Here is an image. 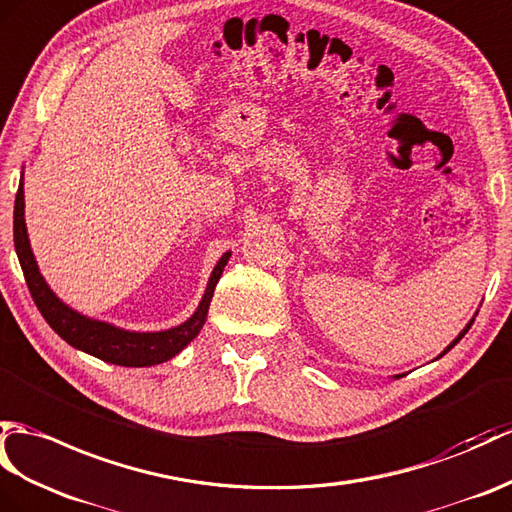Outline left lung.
<instances>
[{
    "mask_svg": "<svg viewBox=\"0 0 512 512\" xmlns=\"http://www.w3.org/2000/svg\"><path fill=\"white\" fill-rule=\"evenodd\" d=\"M475 316H478V312H475V314H473V318H471V320H469V323L465 325V329H462V331H460V334H458V336H456L454 340H451V342L447 344V347H445V349H443L441 353H438V358H443V355H445L447 351H451V349H454V347H456V344H458V342L462 340V336H465V334H467V331H469V327L473 325V320H475ZM438 358H436V360H438ZM399 377H403V375H395V377H392V379H399Z\"/></svg>",
    "mask_w": 512,
    "mask_h": 512,
    "instance_id": "1",
    "label": "left lung"
}]
</instances>
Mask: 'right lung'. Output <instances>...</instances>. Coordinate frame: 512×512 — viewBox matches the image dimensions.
Here are the masks:
<instances>
[{"label": "right lung", "instance_id": "1", "mask_svg": "<svg viewBox=\"0 0 512 512\" xmlns=\"http://www.w3.org/2000/svg\"><path fill=\"white\" fill-rule=\"evenodd\" d=\"M13 233H15V251L19 257L23 277H26L28 290L32 294L34 303H37L39 312L47 320V325H50L56 334L61 336L67 344H71L74 349L85 351L93 355V358L104 360L109 364L130 366V368L168 362L200 334V329L207 320L213 290H216V283L220 281L222 270L229 264V257H231V251H227L218 259V264L213 266L205 294H202L196 312L189 316L185 323L170 329H161V331H130L74 310V307L67 305L61 296H56V292L50 288V283L45 281V277L39 270L37 257L32 253L30 237H28L23 172L19 178V189L15 198Z\"/></svg>", "mask_w": 512, "mask_h": 512}]
</instances>
